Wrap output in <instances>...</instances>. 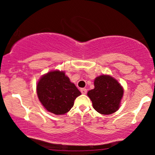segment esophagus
<instances>
[{
    "label": "esophagus",
    "mask_w": 155,
    "mask_h": 155,
    "mask_svg": "<svg viewBox=\"0 0 155 155\" xmlns=\"http://www.w3.org/2000/svg\"><path fill=\"white\" fill-rule=\"evenodd\" d=\"M80 91H81V94H83V95H85V94H87V89L81 88V90H80Z\"/></svg>",
    "instance_id": "obj_1"
}]
</instances>
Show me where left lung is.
Listing matches in <instances>:
<instances>
[{
  "label": "left lung",
  "mask_w": 155,
  "mask_h": 155,
  "mask_svg": "<svg viewBox=\"0 0 155 155\" xmlns=\"http://www.w3.org/2000/svg\"><path fill=\"white\" fill-rule=\"evenodd\" d=\"M95 88L87 92L95 111L101 114H111L120 108L124 90L111 76L101 75L94 81Z\"/></svg>",
  "instance_id": "1"
}]
</instances>
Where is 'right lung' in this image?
Wrapping results in <instances>:
<instances>
[{
    "instance_id": "right-lung-1",
    "label": "right lung",
    "mask_w": 155,
    "mask_h": 155,
    "mask_svg": "<svg viewBox=\"0 0 155 155\" xmlns=\"http://www.w3.org/2000/svg\"><path fill=\"white\" fill-rule=\"evenodd\" d=\"M37 95L44 107L56 115L65 114L71 110L81 92L65 76V72L53 71L39 79Z\"/></svg>"
}]
</instances>
